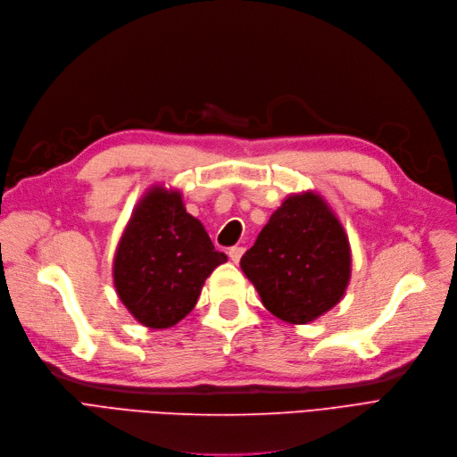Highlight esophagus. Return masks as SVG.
<instances>
[{"label":"esophagus","instance_id":"obj_1","mask_svg":"<svg viewBox=\"0 0 457 457\" xmlns=\"http://www.w3.org/2000/svg\"><path fill=\"white\" fill-rule=\"evenodd\" d=\"M243 253H245V248H243V246H233V248H229V252H228L229 260H231L233 263H239Z\"/></svg>","mask_w":457,"mask_h":457}]
</instances>
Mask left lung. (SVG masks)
I'll return each mask as SVG.
<instances>
[{"instance_id": "8db88e82", "label": "left lung", "mask_w": 457, "mask_h": 457, "mask_svg": "<svg viewBox=\"0 0 457 457\" xmlns=\"http://www.w3.org/2000/svg\"><path fill=\"white\" fill-rule=\"evenodd\" d=\"M241 269L272 315L306 325L344 299L351 245L325 197L304 190L289 194L270 214Z\"/></svg>"}]
</instances>
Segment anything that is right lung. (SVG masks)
<instances>
[{
	"label": "right lung",
	"mask_w": 457,
	"mask_h": 457,
	"mask_svg": "<svg viewBox=\"0 0 457 457\" xmlns=\"http://www.w3.org/2000/svg\"><path fill=\"white\" fill-rule=\"evenodd\" d=\"M228 262L183 194L151 187L136 204L113 255L119 301L147 328H170L192 312L211 272Z\"/></svg>",
	"instance_id": "right-lung-1"
}]
</instances>
